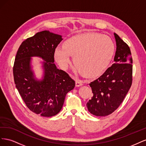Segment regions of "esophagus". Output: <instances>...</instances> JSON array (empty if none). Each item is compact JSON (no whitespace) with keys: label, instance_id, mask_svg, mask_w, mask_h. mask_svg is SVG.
Returning a JSON list of instances; mask_svg holds the SVG:
<instances>
[{"label":"esophagus","instance_id":"esophagus-1","mask_svg":"<svg viewBox=\"0 0 146 146\" xmlns=\"http://www.w3.org/2000/svg\"><path fill=\"white\" fill-rule=\"evenodd\" d=\"M82 85H83L82 82L80 80H78V79H77L76 81V86L77 87H79V86H81Z\"/></svg>","mask_w":146,"mask_h":146}]
</instances>
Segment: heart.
I'll list each match as a JSON object with an SVG mask.
<instances>
[{
  "mask_svg": "<svg viewBox=\"0 0 146 146\" xmlns=\"http://www.w3.org/2000/svg\"><path fill=\"white\" fill-rule=\"evenodd\" d=\"M115 46L110 37L97 33L83 34L68 39L58 46L55 57L66 68L74 56V65L83 76L95 78L102 74L111 62Z\"/></svg>",
  "mask_w": 146,
  "mask_h": 146,
  "instance_id": "heart-1",
  "label": "heart"
}]
</instances>
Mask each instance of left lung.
<instances>
[{"label": "left lung", "mask_w": 146, "mask_h": 146, "mask_svg": "<svg viewBox=\"0 0 146 146\" xmlns=\"http://www.w3.org/2000/svg\"><path fill=\"white\" fill-rule=\"evenodd\" d=\"M116 51L114 63L96 80L90 83L93 93L86 106L97 116L111 114L119 107L131 86L133 60L130 47L114 33Z\"/></svg>", "instance_id": "obj_1"}]
</instances>
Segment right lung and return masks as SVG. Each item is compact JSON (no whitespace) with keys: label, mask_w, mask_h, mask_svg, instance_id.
I'll return each instance as SVG.
<instances>
[{"label":"right lung","mask_w":146,"mask_h":146,"mask_svg":"<svg viewBox=\"0 0 146 146\" xmlns=\"http://www.w3.org/2000/svg\"><path fill=\"white\" fill-rule=\"evenodd\" d=\"M63 40L61 35L44 30L25 39L16 55L13 76L17 90L30 110L44 117L58 114L63 107L65 97L74 89L75 81L54 64L55 48ZM44 60L43 80L35 79L31 68V57Z\"/></svg>","instance_id":"1"}]
</instances>
